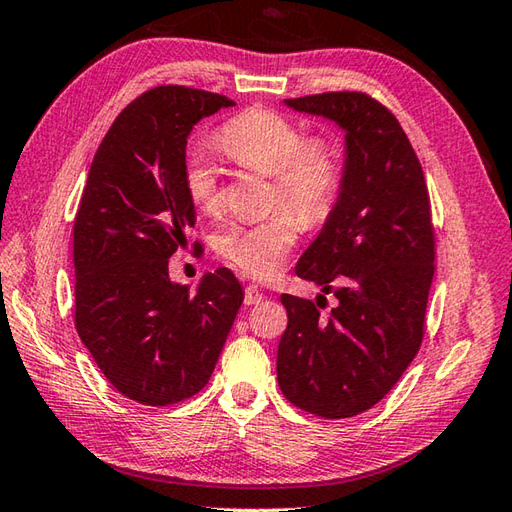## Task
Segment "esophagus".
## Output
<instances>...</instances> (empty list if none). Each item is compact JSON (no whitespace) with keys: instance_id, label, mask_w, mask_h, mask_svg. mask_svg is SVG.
<instances>
[{"instance_id":"esophagus-1","label":"esophagus","mask_w":512,"mask_h":512,"mask_svg":"<svg viewBox=\"0 0 512 512\" xmlns=\"http://www.w3.org/2000/svg\"><path fill=\"white\" fill-rule=\"evenodd\" d=\"M263 298H265V293L260 291L256 285H247V287H245V304H247V306L263 302Z\"/></svg>"}]
</instances>
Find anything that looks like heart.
<instances>
[{"label": "heart", "mask_w": 512, "mask_h": 512, "mask_svg": "<svg viewBox=\"0 0 512 512\" xmlns=\"http://www.w3.org/2000/svg\"><path fill=\"white\" fill-rule=\"evenodd\" d=\"M214 142L238 168L271 177L269 208H279L265 221L225 227L214 247L225 263L247 276H274L298 241L302 223L320 225L335 206L342 186L337 144L326 133H302L300 124L265 107L245 109L227 120ZM184 186L199 212L221 210L219 170L206 160H188Z\"/></svg>", "instance_id": "b5f03b06"}]
</instances>
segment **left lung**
<instances>
[{
  "label": "left lung",
  "instance_id": "left-lung-1",
  "mask_svg": "<svg viewBox=\"0 0 512 512\" xmlns=\"http://www.w3.org/2000/svg\"><path fill=\"white\" fill-rule=\"evenodd\" d=\"M287 105L346 131L342 190L295 276L337 298L282 293L287 331L278 383L300 410L350 418L377 405L410 366L425 337L436 269L427 181L394 113L366 92H324Z\"/></svg>",
  "mask_w": 512,
  "mask_h": 512
}]
</instances>
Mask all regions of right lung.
<instances>
[{
  "label": "right lung",
  "mask_w": 512,
  "mask_h": 512,
  "mask_svg": "<svg viewBox=\"0 0 512 512\" xmlns=\"http://www.w3.org/2000/svg\"><path fill=\"white\" fill-rule=\"evenodd\" d=\"M234 100L160 85L129 102L102 138L74 219V324L105 379L164 407L206 388L243 304L230 269L197 291L168 280L195 225L186 186L192 127Z\"/></svg>",
  "instance_id": "1"
}]
</instances>
